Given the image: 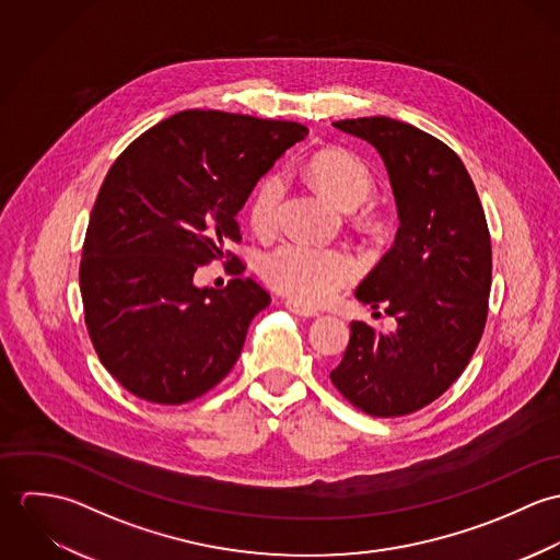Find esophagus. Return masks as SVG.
I'll return each mask as SVG.
<instances>
[{
	"mask_svg": "<svg viewBox=\"0 0 560 560\" xmlns=\"http://www.w3.org/2000/svg\"><path fill=\"white\" fill-rule=\"evenodd\" d=\"M284 306H287V311H289V313H293V315H298V317H304V319H313V317H319V313H317L315 308H311V306H304V304H300V302H293V300H289Z\"/></svg>",
	"mask_w": 560,
	"mask_h": 560,
	"instance_id": "obj_1",
	"label": "esophagus"
}]
</instances>
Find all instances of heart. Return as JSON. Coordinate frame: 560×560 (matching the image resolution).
Masks as SVG:
<instances>
[{"instance_id": "obj_1", "label": "heart", "mask_w": 560, "mask_h": 560, "mask_svg": "<svg viewBox=\"0 0 560 560\" xmlns=\"http://www.w3.org/2000/svg\"><path fill=\"white\" fill-rule=\"evenodd\" d=\"M306 170L320 191L342 209L358 207L373 189L371 167L347 151H320L311 158ZM282 198L284 174L271 170L260 176L247 202V220L258 235L276 231ZM260 273L269 287L295 302L323 304L358 278L360 265L347 247L284 241L262 256Z\"/></svg>"}]
</instances>
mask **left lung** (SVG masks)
I'll use <instances>...</instances> for the list:
<instances>
[{"label": "left lung", "mask_w": 560, "mask_h": 560, "mask_svg": "<svg viewBox=\"0 0 560 560\" xmlns=\"http://www.w3.org/2000/svg\"><path fill=\"white\" fill-rule=\"evenodd\" d=\"M373 144L399 209L393 249L358 287L360 302L386 306L397 334L351 323L329 373L358 409L395 418L442 397L479 345L491 289V241L477 187L442 140L386 116L334 122Z\"/></svg>", "instance_id": "1"}]
</instances>
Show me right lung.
<instances>
[{
	"mask_svg": "<svg viewBox=\"0 0 560 560\" xmlns=\"http://www.w3.org/2000/svg\"><path fill=\"white\" fill-rule=\"evenodd\" d=\"M308 129L218 109H185L133 140L109 167L83 241L80 289L92 347L140 399L180 405L218 386L269 293L241 278L229 247L256 180ZM238 278L198 290L200 264Z\"/></svg>",
	"mask_w": 560,
	"mask_h": 560,
	"instance_id": "obj_1",
	"label": "right lung"
}]
</instances>
